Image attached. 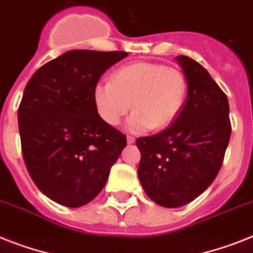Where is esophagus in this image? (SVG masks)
<instances>
[{"mask_svg": "<svg viewBox=\"0 0 253 253\" xmlns=\"http://www.w3.org/2000/svg\"><path fill=\"white\" fill-rule=\"evenodd\" d=\"M126 142H128L129 145H131V143H134L135 142V138L133 135H128V137H126Z\"/></svg>", "mask_w": 253, "mask_h": 253, "instance_id": "1", "label": "esophagus"}]
</instances>
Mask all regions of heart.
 <instances>
[{"instance_id":"b5f03b06","label":"heart","mask_w":253,"mask_h":253,"mask_svg":"<svg viewBox=\"0 0 253 253\" xmlns=\"http://www.w3.org/2000/svg\"><path fill=\"white\" fill-rule=\"evenodd\" d=\"M185 75L174 67L151 62L126 64L115 71L112 80L94 85L93 101L106 124L118 125L130 111L125 124L133 133L160 130L172 124L186 98Z\"/></svg>"}]
</instances>
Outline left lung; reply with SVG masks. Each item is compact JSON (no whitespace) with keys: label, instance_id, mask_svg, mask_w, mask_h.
I'll return each mask as SVG.
<instances>
[{"label":"left lung","instance_id":"left-lung-1","mask_svg":"<svg viewBox=\"0 0 253 253\" xmlns=\"http://www.w3.org/2000/svg\"><path fill=\"white\" fill-rule=\"evenodd\" d=\"M176 59L186 77V102L168 128L135 142L142 187L167 208L193 202L213 182L231 134L226 94L197 60Z\"/></svg>","mask_w":253,"mask_h":253}]
</instances>
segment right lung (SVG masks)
<instances>
[{"label":"right lung","mask_w":253,"mask_h":253,"mask_svg":"<svg viewBox=\"0 0 253 253\" xmlns=\"http://www.w3.org/2000/svg\"><path fill=\"white\" fill-rule=\"evenodd\" d=\"M125 51L70 50L27 83L18 123L29 176L62 206H85L101 193L126 137L98 115L93 89Z\"/></svg>","instance_id":"1"}]
</instances>
